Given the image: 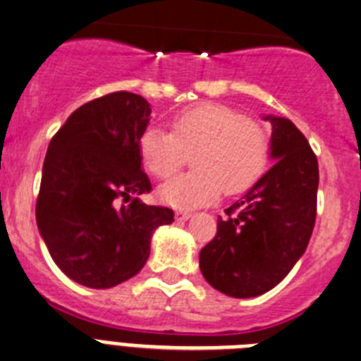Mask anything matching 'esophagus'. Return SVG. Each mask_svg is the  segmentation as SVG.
Instances as JSON below:
<instances>
[{
    "mask_svg": "<svg viewBox=\"0 0 361 361\" xmlns=\"http://www.w3.org/2000/svg\"><path fill=\"white\" fill-rule=\"evenodd\" d=\"M192 216L190 212H187V209H178L176 212V220H188Z\"/></svg>",
    "mask_w": 361,
    "mask_h": 361,
    "instance_id": "obj_1",
    "label": "esophagus"
}]
</instances>
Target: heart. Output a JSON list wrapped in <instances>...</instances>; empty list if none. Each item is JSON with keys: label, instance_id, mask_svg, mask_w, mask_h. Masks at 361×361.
Returning <instances> with one entry per match:
<instances>
[{"label": "heart", "instance_id": "1", "mask_svg": "<svg viewBox=\"0 0 361 361\" xmlns=\"http://www.w3.org/2000/svg\"><path fill=\"white\" fill-rule=\"evenodd\" d=\"M192 153L195 169L162 185L160 201L174 208H197L220 195L238 194L262 174L269 157V139L257 123L238 111L202 104L176 114L171 132L146 128L139 137V155L146 169L167 180Z\"/></svg>", "mask_w": 361, "mask_h": 361}]
</instances>
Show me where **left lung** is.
<instances>
[{
    "instance_id": "8db88e82",
    "label": "left lung",
    "mask_w": 361,
    "mask_h": 361,
    "mask_svg": "<svg viewBox=\"0 0 361 361\" xmlns=\"http://www.w3.org/2000/svg\"><path fill=\"white\" fill-rule=\"evenodd\" d=\"M271 123L274 167L216 220V234L199 254L202 277L233 298L274 289L312 236L319 167L305 135L288 118Z\"/></svg>"
}]
</instances>
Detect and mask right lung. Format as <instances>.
<instances>
[{"label":"right lung","instance_id":"add662e5","mask_svg":"<svg viewBox=\"0 0 361 361\" xmlns=\"http://www.w3.org/2000/svg\"><path fill=\"white\" fill-rule=\"evenodd\" d=\"M149 114L141 95L114 92L73 111L49 142L37 226L77 284L107 289L137 275L153 231L174 222L173 209L139 199L152 190L139 155Z\"/></svg>","mask_w":361,"mask_h":361}]
</instances>
